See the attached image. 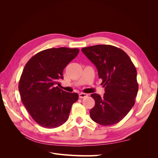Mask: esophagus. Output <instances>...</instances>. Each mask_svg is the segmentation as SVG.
<instances>
[{"mask_svg":"<svg viewBox=\"0 0 158 158\" xmlns=\"http://www.w3.org/2000/svg\"><path fill=\"white\" fill-rule=\"evenodd\" d=\"M88 96V94H85V93H80L79 94V98H84L85 97Z\"/></svg>","mask_w":158,"mask_h":158,"instance_id":"obj_1","label":"esophagus"}]
</instances>
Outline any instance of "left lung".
<instances>
[{"mask_svg":"<svg viewBox=\"0 0 158 158\" xmlns=\"http://www.w3.org/2000/svg\"><path fill=\"white\" fill-rule=\"evenodd\" d=\"M98 71L105 94L102 98L92 94L95 106L90 110L92 120L103 126L118 123L135 103L138 84L136 69L122 49L109 45H97L82 49Z\"/></svg>","mask_w":158,"mask_h":158,"instance_id":"8db88e82","label":"left lung"}]
</instances>
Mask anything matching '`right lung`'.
I'll use <instances>...</instances> for the list:
<instances>
[{"label":"right lung","mask_w":158,"mask_h":158,"mask_svg":"<svg viewBox=\"0 0 158 158\" xmlns=\"http://www.w3.org/2000/svg\"><path fill=\"white\" fill-rule=\"evenodd\" d=\"M78 49L51 48L38 52L24 66L18 89L23 104L37 124L46 128H56L69 118L78 94L60 89L63 72L78 55Z\"/></svg>","instance_id":"add662e5"}]
</instances>
